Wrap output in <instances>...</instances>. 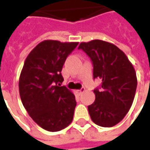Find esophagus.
<instances>
[{"mask_svg":"<svg viewBox=\"0 0 150 150\" xmlns=\"http://www.w3.org/2000/svg\"><path fill=\"white\" fill-rule=\"evenodd\" d=\"M85 91V88H81V89H79V90H76V93L79 95V96H80V95L83 93V92H84Z\"/></svg>","mask_w":150,"mask_h":150,"instance_id":"esophagus-1","label":"esophagus"}]
</instances>
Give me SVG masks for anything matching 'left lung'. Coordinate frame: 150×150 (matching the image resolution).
<instances>
[{
    "label": "left lung",
    "instance_id": "1",
    "mask_svg": "<svg viewBox=\"0 0 150 150\" xmlns=\"http://www.w3.org/2000/svg\"><path fill=\"white\" fill-rule=\"evenodd\" d=\"M78 49L88 54L93 64V77L102 80L95 89L96 100L88 106L92 121L112 127L121 121L132 106L137 79L135 69L122 50L102 40L81 42Z\"/></svg>",
    "mask_w": 150,
    "mask_h": 150
}]
</instances>
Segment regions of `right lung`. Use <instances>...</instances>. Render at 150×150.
<instances>
[{
  "label": "right lung",
  "instance_id": "add662e5",
  "mask_svg": "<svg viewBox=\"0 0 150 150\" xmlns=\"http://www.w3.org/2000/svg\"><path fill=\"white\" fill-rule=\"evenodd\" d=\"M79 42L45 40L25 59L19 78L23 106L34 121L45 130L57 132L72 122L76 101L65 86L62 67Z\"/></svg>",
  "mask_w": 150,
  "mask_h": 150
}]
</instances>
